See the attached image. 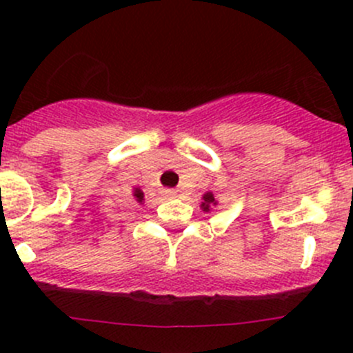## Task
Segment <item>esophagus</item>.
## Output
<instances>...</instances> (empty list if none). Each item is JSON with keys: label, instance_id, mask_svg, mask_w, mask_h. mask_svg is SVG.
<instances>
[{"label": "esophagus", "instance_id": "esophagus-1", "mask_svg": "<svg viewBox=\"0 0 353 353\" xmlns=\"http://www.w3.org/2000/svg\"><path fill=\"white\" fill-rule=\"evenodd\" d=\"M165 196L167 198H176V191H165Z\"/></svg>", "mask_w": 353, "mask_h": 353}]
</instances>
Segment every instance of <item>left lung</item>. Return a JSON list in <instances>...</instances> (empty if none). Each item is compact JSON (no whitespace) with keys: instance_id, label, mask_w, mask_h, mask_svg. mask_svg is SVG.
I'll list each match as a JSON object with an SVG mask.
<instances>
[{"instance_id":"1","label":"left lung","mask_w":353,"mask_h":353,"mask_svg":"<svg viewBox=\"0 0 353 353\" xmlns=\"http://www.w3.org/2000/svg\"><path fill=\"white\" fill-rule=\"evenodd\" d=\"M219 205V201H216V198H215V194L213 193H205L203 194V201H201V210L203 212H210V208H212V206H216Z\"/></svg>"}]
</instances>
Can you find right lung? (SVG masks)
Listing matches in <instances>:
<instances>
[{
    "label": "right lung",
    "instance_id": "obj_1",
    "mask_svg": "<svg viewBox=\"0 0 353 353\" xmlns=\"http://www.w3.org/2000/svg\"><path fill=\"white\" fill-rule=\"evenodd\" d=\"M133 198L137 199L138 203H145V194H143V191L140 190V188H133Z\"/></svg>",
    "mask_w": 353,
    "mask_h": 353
}]
</instances>
